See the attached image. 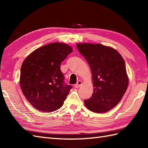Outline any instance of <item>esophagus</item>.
<instances>
[{"label":"esophagus","instance_id":"1","mask_svg":"<svg viewBox=\"0 0 148 148\" xmlns=\"http://www.w3.org/2000/svg\"><path fill=\"white\" fill-rule=\"evenodd\" d=\"M81 84H82V81H81V80H79V81H77V83L75 84V86H74V87L76 88H79Z\"/></svg>","mask_w":148,"mask_h":148}]
</instances>
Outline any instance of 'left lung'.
Listing matches in <instances>:
<instances>
[{
    "label": "left lung",
    "instance_id": "left-lung-1",
    "mask_svg": "<svg viewBox=\"0 0 148 148\" xmlns=\"http://www.w3.org/2000/svg\"><path fill=\"white\" fill-rule=\"evenodd\" d=\"M77 47L91 68L94 86L84 105L94 112H108L120 102L128 88L124 59L116 49L101 44L81 43Z\"/></svg>",
    "mask_w": 148,
    "mask_h": 148
}]
</instances>
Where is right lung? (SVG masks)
<instances>
[{"label":"right lung","mask_w":148,"mask_h":148,"mask_svg":"<svg viewBox=\"0 0 148 148\" xmlns=\"http://www.w3.org/2000/svg\"><path fill=\"white\" fill-rule=\"evenodd\" d=\"M72 51L66 44L51 43L36 49L23 62L20 86L36 109L50 112L64 104L72 86L64 83L60 65Z\"/></svg>","instance_id":"1"}]
</instances>
